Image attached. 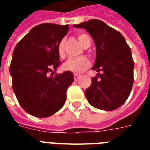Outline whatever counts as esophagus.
<instances>
[{
    "mask_svg": "<svg viewBox=\"0 0 150 150\" xmlns=\"http://www.w3.org/2000/svg\"><path fill=\"white\" fill-rule=\"evenodd\" d=\"M80 77V75H79V74H75L74 75V79H75V80H78L79 79Z\"/></svg>",
    "mask_w": 150,
    "mask_h": 150,
    "instance_id": "1",
    "label": "esophagus"
}]
</instances>
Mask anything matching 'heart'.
I'll return each mask as SVG.
<instances>
[{
	"instance_id": "b5f03b06",
	"label": "heart",
	"mask_w": 150,
	"mask_h": 150,
	"mask_svg": "<svg viewBox=\"0 0 150 150\" xmlns=\"http://www.w3.org/2000/svg\"><path fill=\"white\" fill-rule=\"evenodd\" d=\"M78 40L79 43L83 47H86L88 45H90V43H91L90 38L88 37V34H83V33L79 34ZM58 54L61 59L65 58L66 54L65 50H64V41L63 40H62L58 45ZM90 65H91V62L87 57H81V58H78V59L70 58L63 64V68L67 71L74 72V73H80L86 69H88Z\"/></svg>"
}]
</instances>
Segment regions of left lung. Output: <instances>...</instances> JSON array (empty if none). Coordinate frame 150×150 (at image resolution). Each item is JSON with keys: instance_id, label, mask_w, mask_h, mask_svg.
I'll return each instance as SVG.
<instances>
[{"instance_id": "obj_1", "label": "left lung", "mask_w": 150, "mask_h": 150, "mask_svg": "<svg viewBox=\"0 0 150 150\" xmlns=\"http://www.w3.org/2000/svg\"><path fill=\"white\" fill-rule=\"evenodd\" d=\"M74 26L88 31L96 47L92 70L99 73L91 78L85 96L94 108L115 110L127 100L132 90L134 62L131 49L119 31L100 20L91 19Z\"/></svg>"}]
</instances>
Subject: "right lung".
<instances>
[{"label": "right lung", "mask_w": 150, "mask_h": 150, "mask_svg": "<svg viewBox=\"0 0 150 150\" xmlns=\"http://www.w3.org/2000/svg\"><path fill=\"white\" fill-rule=\"evenodd\" d=\"M68 30V25H38L15 46L9 68L13 90L21 108L32 116H52L65 104L74 75L69 71H55L61 64L58 45Z\"/></svg>", "instance_id": "1"}]
</instances>
